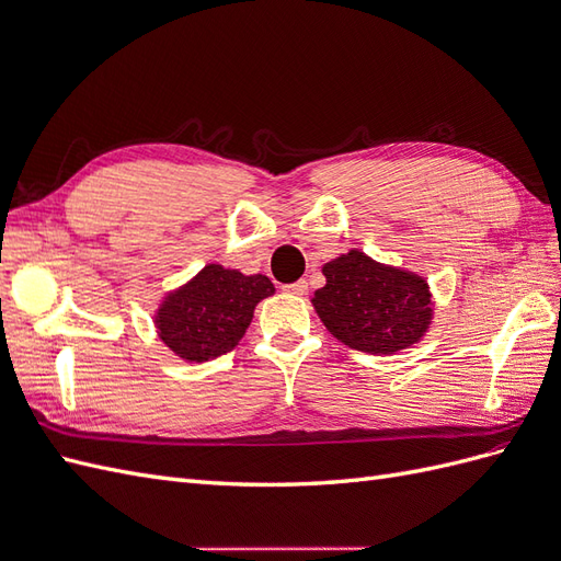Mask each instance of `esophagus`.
I'll use <instances>...</instances> for the list:
<instances>
[{
	"label": "esophagus",
	"mask_w": 561,
	"mask_h": 561,
	"mask_svg": "<svg viewBox=\"0 0 561 561\" xmlns=\"http://www.w3.org/2000/svg\"><path fill=\"white\" fill-rule=\"evenodd\" d=\"M283 290L287 293V295H295V297H299V295H304L309 290V283L307 280H297V283H290V285H285Z\"/></svg>",
	"instance_id": "obj_1"
}]
</instances>
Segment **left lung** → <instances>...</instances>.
<instances>
[{
	"mask_svg": "<svg viewBox=\"0 0 561 561\" xmlns=\"http://www.w3.org/2000/svg\"><path fill=\"white\" fill-rule=\"evenodd\" d=\"M325 287L313 309L348 348L390 355L416 344L433 318L428 283L410 271L379 264L351 250L322 266Z\"/></svg>",
	"mask_w": 561,
	"mask_h": 561,
	"instance_id": "obj_1",
	"label": "left lung"
}]
</instances>
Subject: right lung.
Wrapping results in <instances>:
<instances>
[{"label": "right lung", "mask_w": 561, "mask_h": 561, "mask_svg": "<svg viewBox=\"0 0 561 561\" xmlns=\"http://www.w3.org/2000/svg\"><path fill=\"white\" fill-rule=\"evenodd\" d=\"M271 295L274 283L262 274L208 264L163 299L154 318L159 339L186 363L217 358L241 342L254 307Z\"/></svg>", "instance_id": "add662e5"}]
</instances>
